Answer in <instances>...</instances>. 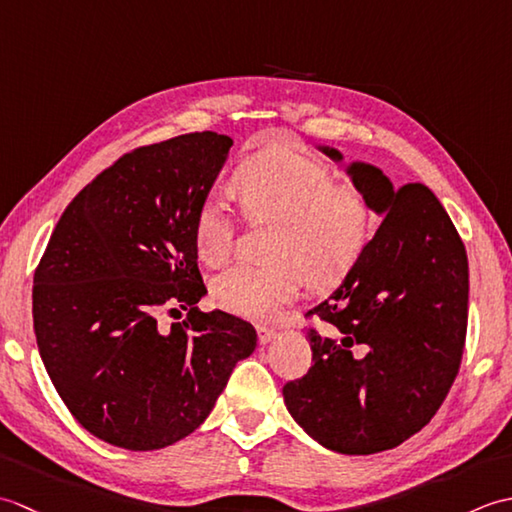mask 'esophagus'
Returning a JSON list of instances; mask_svg holds the SVG:
<instances>
[{"mask_svg":"<svg viewBox=\"0 0 512 512\" xmlns=\"http://www.w3.org/2000/svg\"><path fill=\"white\" fill-rule=\"evenodd\" d=\"M277 336V332L273 328H266V325H257V339L259 345H268Z\"/></svg>","mask_w":512,"mask_h":512,"instance_id":"1","label":"esophagus"}]
</instances>
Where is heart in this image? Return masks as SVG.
<instances>
[{
    "instance_id": "b5f03b06",
    "label": "heart",
    "mask_w": 512,
    "mask_h": 512,
    "mask_svg": "<svg viewBox=\"0 0 512 512\" xmlns=\"http://www.w3.org/2000/svg\"><path fill=\"white\" fill-rule=\"evenodd\" d=\"M233 189L248 217L277 224L268 250L273 264H237L213 281L217 306L239 317L270 319L299 295L303 279L314 288L339 284L374 237L363 195L336 187L328 169L297 151H259L237 167ZM233 231L226 202L209 195L195 217V248L202 262H226Z\"/></svg>"
}]
</instances>
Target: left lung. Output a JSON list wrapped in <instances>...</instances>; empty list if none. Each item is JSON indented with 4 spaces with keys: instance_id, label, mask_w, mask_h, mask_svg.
Segmentation results:
<instances>
[{
    "instance_id": "left-lung-1",
    "label": "left lung",
    "mask_w": 512,
    "mask_h": 512,
    "mask_svg": "<svg viewBox=\"0 0 512 512\" xmlns=\"http://www.w3.org/2000/svg\"><path fill=\"white\" fill-rule=\"evenodd\" d=\"M341 162L334 147H319ZM383 217L361 262L308 312L312 367L284 385L299 427L325 449L369 455L418 433L458 376L469 319V259L431 189H396L367 162L347 167Z\"/></svg>"
}]
</instances>
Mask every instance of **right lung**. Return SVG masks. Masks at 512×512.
<instances>
[{
  "label": "right lung",
  "mask_w": 512,
  "mask_h": 512,
  "mask_svg": "<svg viewBox=\"0 0 512 512\" xmlns=\"http://www.w3.org/2000/svg\"><path fill=\"white\" fill-rule=\"evenodd\" d=\"M231 145L195 132L125 154L68 204L35 270L41 361L81 427L114 447L187 438L257 345L250 323L198 308L195 217ZM178 307L182 324L159 319Z\"/></svg>",
  "instance_id": "1"
}]
</instances>
